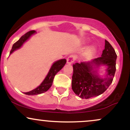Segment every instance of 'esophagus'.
<instances>
[{
	"mask_svg": "<svg viewBox=\"0 0 130 130\" xmlns=\"http://www.w3.org/2000/svg\"><path fill=\"white\" fill-rule=\"evenodd\" d=\"M74 60H75V57L73 55H71V56H70L67 59V63L68 64H71L74 62Z\"/></svg>",
	"mask_w": 130,
	"mask_h": 130,
	"instance_id": "obj_1",
	"label": "esophagus"
}]
</instances>
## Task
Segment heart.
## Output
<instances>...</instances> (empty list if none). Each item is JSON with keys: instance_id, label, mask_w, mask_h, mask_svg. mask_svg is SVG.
Instances as JSON below:
<instances>
[{"instance_id": "b5f03b06", "label": "heart", "mask_w": 130, "mask_h": 130, "mask_svg": "<svg viewBox=\"0 0 130 130\" xmlns=\"http://www.w3.org/2000/svg\"><path fill=\"white\" fill-rule=\"evenodd\" d=\"M95 51V48L94 47H91L90 50L88 51V55H91L93 52Z\"/></svg>"}]
</instances>
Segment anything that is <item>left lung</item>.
Listing matches in <instances>:
<instances>
[{
	"label": "left lung",
	"mask_w": 130,
	"mask_h": 130,
	"mask_svg": "<svg viewBox=\"0 0 130 130\" xmlns=\"http://www.w3.org/2000/svg\"><path fill=\"white\" fill-rule=\"evenodd\" d=\"M117 54L111 44L105 40V46L100 57L91 62L76 63L73 65V74L71 86L76 95L83 99L98 96L105 92L112 83L116 70ZM107 66V77L100 78L93 70L94 65Z\"/></svg>",
	"instance_id": "8db88e82"
}]
</instances>
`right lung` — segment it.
I'll list each match as a JSON object with an SVG mask.
<instances>
[{
  "label": "right lung",
  "mask_w": 130,
  "mask_h": 130,
  "mask_svg": "<svg viewBox=\"0 0 130 130\" xmlns=\"http://www.w3.org/2000/svg\"><path fill=\"white\" fill-rule=\"evenodd\" d=\"M35 32V30H31L27 32L26 34H24V35H22L18 41H17L16 43H14V44H13L12 48H11V51H10V54L12 53L14 51L19 49V47L22 45V44H23V43ZM66 59H61V60H59L55 62V63L52 65L48 74L46 76V77H45V79H44V80L43 81V83H41L38 87H37L36 89H34V90H32V91H30L29 92H26V93H24L29 95H38V94L42 93L43 92H46V91L51 87L54 80V77L55 75H56V74L62 68H63L64 65H65V64L66 63Z\"/></svg>",
  "instance_id": "add662e5"
}]
</instances>
